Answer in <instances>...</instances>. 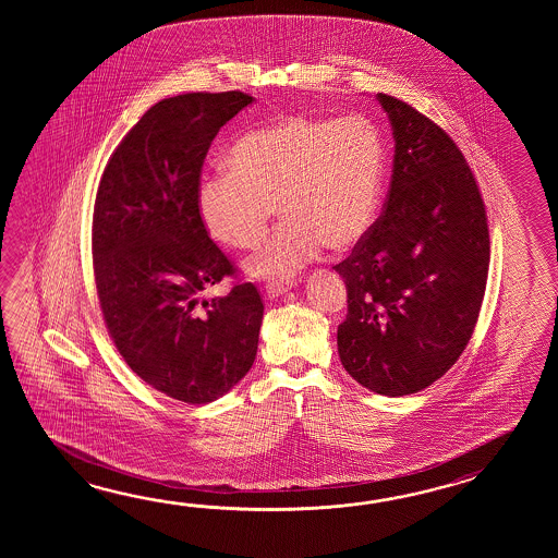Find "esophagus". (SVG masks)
Masks as SVG:
<instances>
[{
  "mask_svg": "<svg viewBox=\"0 0 558 558\" xmlns=\"http://www.w3.org/2000/svg\"><path fill=\"white\" fill-rule=\"evenodd\" d=\"M293 284H295L293 279H291V281H275V283L267 284L265 289H267V295L269 296H281L284 295L287 291H291Z\"/></svg>",
  "mask_w": 558,
  "mask_h": 558,
  "instance_id": "34e87169",
  "label": "esophagus"
}]
</instances>
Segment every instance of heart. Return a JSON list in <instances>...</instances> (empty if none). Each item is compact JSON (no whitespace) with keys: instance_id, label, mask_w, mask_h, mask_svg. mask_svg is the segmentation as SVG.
Returning <instances> with one entry per match:
<instances>
[{"instance_id":"1","label":"heart","mask_w":558,"mask_h":558,"mask_svg":"<svg viewBox=\"0 0 558 558\" xmlns=\"http://www.w3.org/2000/svg\"><path fill=\"white\" fill-rule=\"evenodd\" d=\"M227 163L197 190V211L211 238L253 247L275 205L284 215L245 263L253 277L289 281L327 245L351 250L375 226L385 143L371 119L284 116L243 133Z\"/></svg>"}]
</instances>
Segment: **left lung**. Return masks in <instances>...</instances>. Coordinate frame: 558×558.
I'll list each match as a JSON object with an SVG mask.
<instances>
[{
	"label": "left lung",
	"instance_id": "left-lung-1",
	"mask_svg": "<svg viewBox=\"0 0 558 558\" xmlns=\"http://www.w3.org/2000/svg\"><path fill=\"white\" fill-rule=\"evenodd\" d=\"M395 157L385 211L332 269L347 287L337 329L344 371L385 397L423 391L457 363L485 296V203L461 149L437 123L377 94Z\"/></svg>",
	"mask_w": 558,
	"mask_h": 558
}]
</instances>
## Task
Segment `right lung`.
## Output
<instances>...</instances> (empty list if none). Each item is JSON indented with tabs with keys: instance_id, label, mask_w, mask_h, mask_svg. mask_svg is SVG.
I'll use <instances>...</instances> for the list:
<instances>
[{
	"instance_id": "1",
	"label": "right lung",
	"mask_w": 558,
	"mask_h": 558,
	"mask_svg": "<svg viewBox=\"0 0 558 558\" xmlns=\"http://www.w3.org/2000/svg\"><path fill=\"white\" fill-rule=\"evenodd\" d=\"M253 101L241 92L161 99L109 157L95 197V284L109 337L137 377L183 403L223 397L257 355V287L202 299L235 269L197 211L209 145Z\"/></svg>"
}]
</instances>
